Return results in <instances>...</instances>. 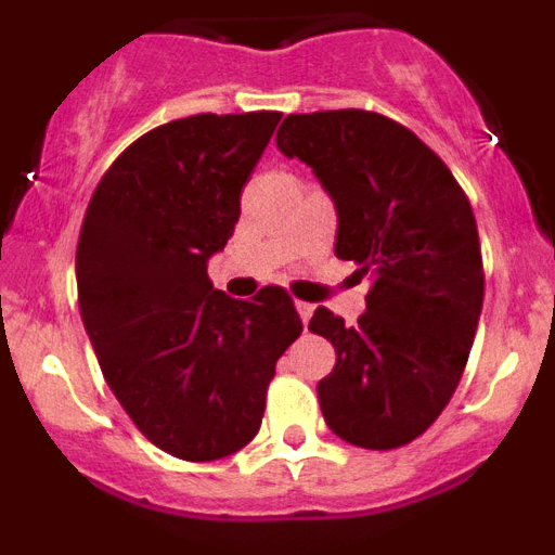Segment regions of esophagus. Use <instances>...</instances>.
I'll list each match as a JSON object with an SVG mask.
<instances>
[{"instance_id": "esophagus-1", "label": "esophagus", "mask_w": 555, "mask_h": 555, "mask_svg": "<svg viewBox=\"0 0 555 555\" xmlns=\"http://www.w3.org/2000/svg\"><path fill=\"white\" fill-rule=\"evenodd\" d=\"M294 308H297V313H300L302 325H308V320H311V313H313V306H311V302L297 300V302H294Z\"/></svg>"}]
</instances>
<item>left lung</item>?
<instances>
[{"instance_id":"1","label":"left lung","mask_w":555,"mask_h":555,"mask_svg":"<svg viewBox=\"0 0 555 555\" xmlns=\"http://www.w3.org/2000/svg\"><path fill=\"white\" fill-rule=\"evenodd\" d=\"M278 150L311 166L336 208V255L372 272L358 325L317 308L336 347L317 386L327 428L366 450L403 448L459 386L483 306L473 208L442 158L370 111L292 113Z\"/></svg>"}]
</instances>
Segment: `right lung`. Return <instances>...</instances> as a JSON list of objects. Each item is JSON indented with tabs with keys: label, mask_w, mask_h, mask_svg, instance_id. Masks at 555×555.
Segmentation results:
<instances>
[{
	"label": "right lung",
	"mask_w": 555,
	"mask_h": 555,
	"mask_svg": "<svg viewBox=\"0 0 555 555\" xmlns=\"http://www.w3.org/2000/svg\"><path fill=\"white\" fill-rule=\"evenodd\" d=\"M278 121V111L199 113L155 127L113 160L82 219V325L121 409L175 459L242 450L302 333L283 288L233 300L208 281Z\"/></svg>",
	"instance_id": "obj_1"
}]
</instances>
